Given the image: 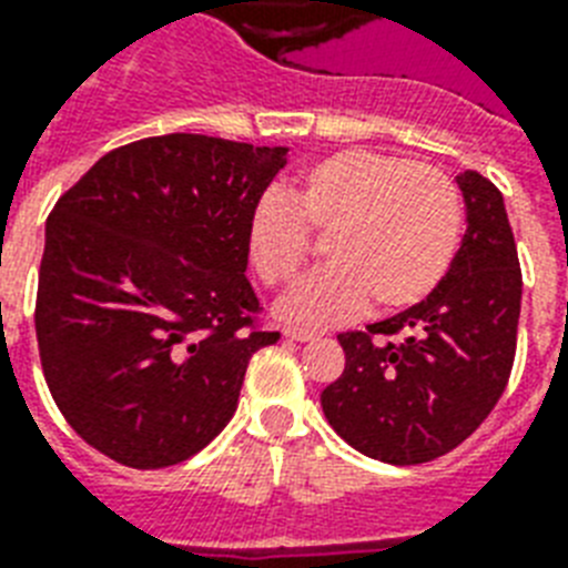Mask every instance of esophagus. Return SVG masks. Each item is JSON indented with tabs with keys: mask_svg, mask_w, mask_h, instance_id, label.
Wrapping results in <instances>:
<instances>
[{
	"mask_svg": "<svg viewBox=\"0 0 568 568\" xmlns=\"http://www.w3.org/2000/svg\"><path fill=\"white\" fill-rule=\"evenodd\" d=\"M285 338H288V341H300V344H306V341H317V332L294 329V326H288V329H285Z\"/></svg>",
	"mask_w": 568,
	"mask_h": 568,
	"instance_id": "obj_1",
	"label": "esophagus"
}]
</instances>
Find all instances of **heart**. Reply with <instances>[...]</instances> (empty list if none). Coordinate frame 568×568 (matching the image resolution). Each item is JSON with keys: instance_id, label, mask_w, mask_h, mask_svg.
I'll use <instances>...</instances> for the list:
<instances>
[{"instance_id": "obj_1", "label": "heart", "mask_w": 568, "mask_h": 568, "mask_svg": "<svg viewBox=\"0 0 568 568\" xmlns=\"http://www.w3.org/2000/svg\"><path fill=\"white\" fill-rule=\"evenodd\" d=\"M312 233H326L329 265L280 306L300 326L353 321L373 297L385 312L412 308L449 274L464 239V197L437 165L373 149H344L300 174L292 201L265 195L247 221V253L271 288L306 265Z\"/></svg>"}]
</instances>
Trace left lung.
Returning <instances> with one entry per match:
<instances>
[{"instance_id": "left-lung-1", "label": "left lung", "mask_w": 568, "mask_h": 568, "mask_svg": "<svg viewBox=\"0 0 568 568\" xmlns=\"http://www.w3.org/2000/svg\"><path fill=\"white\" fill-rule=\"evenodd\" d=\"M467 233L449 274L423 303L341 332L344 373L321 405L329 426L367 458L426 464L481 426L510 379L523 271L501 192L458 174Z\"/></svg>"}]
</instances>
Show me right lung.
I'll return each instance as SVG.
<instances>
[{
	"label": "right lung",
	"instance_id": "obj_1",
	"mask_svg": "<svg viewBox=\"0 0 568 568\" xmlns=\"http://www.w3.org/2000/svg\"><path fill=\"white\" fill-rule=\"evenodd\" d=\"M288 149L165 133L110 151L45 221L34 329L45 385L92 449L172 467L236 414L256 324L247 221Z\"/></svg>",
	"mask_w": 568,
	"mask_h": 568
}]
</instances>
